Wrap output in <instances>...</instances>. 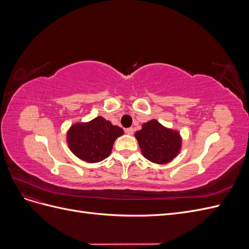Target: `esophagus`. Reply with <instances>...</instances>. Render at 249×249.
<instances>
[{"label":"esophagus","mask_w":249,"mask_h":249,"mask_svg":"<svg viewBox=\"0 0 249 249\" xmlns=\"http://www.w3.org/2000/svg\"><path fill=\"white\" fill-rule=\"evenodd\" d=\"M125 133L127 135H133L134 134V129H133V127H129V129L125 130Z\"/></svg>","instance_id":"obj_1"}]
</instances>
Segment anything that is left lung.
I'll return each instance as SVG.
<instances>
[{"instance_id":"1","label":"left lung","mask_w":249,"mask_h":249,"mask_svg":"<svg viewBox=\"0 0 249 249\" xmlns=\"http://www.w3.org/2000/svg\"><path fill=\"white\" fill-rule=\"evenodd\" d=\"M143 157L156 164L171 162L182 148V136L178 131L164 126L152 119L142 124L141 130L135 133Z\"/></svg>"}]
</instances>
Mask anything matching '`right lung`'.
Listing matches in <instances>:
<instances>
[{
  "mask_svg": "<svg viewBox=\"0 0 249 249\" xmlns=\"http://www.w3.org/2000/svg\"><path fill=\"white\" fill-rule=\"evenodd\" d=\"M123 135L122 127L97 116L87 123L71 124L66 133V142L71 152L79 159L97 163L110 156L115 140Z\"/></svg>",
  "mask_w": 249,
  "mask_h": 249,
  "instance_id": "add662e5",
  "label": "right lung"
}]
</instances>
